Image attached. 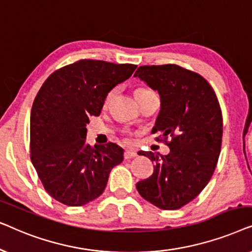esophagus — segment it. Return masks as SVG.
Instances as JSON below:
<instances>
[{
	"mask_svg": "<svg viewBox=\"0 0 252 252\" xmlns=\"http://www.w3.org/2000/svg\"><path fill=\"white\" fill-rule=\"evenodd\" d=\"M137 156L136 153H134V151H130V150H126L125 153H124V158L125 159H132V158H135Z\"/></svg>",
	"mask_w": 252,
	"mask_h": 252,
	"instance_id": "esophagus-1",
	"label": "esophagus"
}]
</instances>
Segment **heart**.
<instances>
[{"mask_svg": "<svg viewBox=\"0 0 252 252\" xmlns=\"http://www.w3.org/2000/svg\"><path fill=\"white\" fill-rule=\"evenodd\" d=\"M149 92H150V91H148V89H146V88H137L136 91H135V96L141 95V94H146V93H149ZM113 93H115V92H110L109 94H108V96H106V98H105V103H106V104H108V103L110 102V99L112 98Z\"/></svg>", "mask_w": 252, "mask_h": 252, "instance_id": "obj_1", "label": "heart"}]
</instances>
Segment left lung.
<instances>
[{
    "mask_svg": "<svg viewBox=\"0 0 252 252\" xmlns=\"http://www.w3.org/2000/svg\"><path fill=\"white\" fill-rule=\"evenodd\" d=\"M134 77L159 94L153 133L172 137L166 156L140 151L155 165L153 175L137 182L136 189L157 208L180 209L205 188L218 163L222 137L218 98L202 75L174 64L140 66Z\"/></svg>",
    "mask_w": 252,
    "mask_h": 252,
    "instance_id": "obj_1",
    "label": "left lung"
}]
</instances>
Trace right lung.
<instances>
[{
	"label": "right lung",
	"mask_w": 252,
	"mask_h": 252,
	"mask_svg": "<svg viewBox=\"0 0 252 252\" xmlns=\"http://www.w3.org/2000/svg\"><path fill=\"white\" fill-rule=\"evenodd\" d=\"M136 65L81 60L55 71L33 102L31 160L51 197L81 206L104 191L110 172L124 159L116 143L86 142L89 117L99 116L106 96Z\"/></svg>",
	"instance_id": "right-lung-1"
}]
</instances>
